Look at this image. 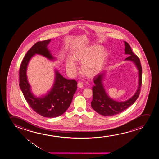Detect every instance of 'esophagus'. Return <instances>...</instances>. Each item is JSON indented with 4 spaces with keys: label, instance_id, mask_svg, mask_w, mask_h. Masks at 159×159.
<instances>
[{
    "label": "esophagus",
    "instance_id": "34e87169",
    "mask_svg": "<svg viewBox=\"0 0 159 159\" xmlns=\"http://www.w3.org/2000/svg\"><path fill=\"white\" fill-rule=\"evenodd\" d=\"M78 87L79 88H82V87H83V83H81V82L78 83Z\"/></svg>",
    "mask_w": 159,
    "mask_h": 159
}]
</instances>
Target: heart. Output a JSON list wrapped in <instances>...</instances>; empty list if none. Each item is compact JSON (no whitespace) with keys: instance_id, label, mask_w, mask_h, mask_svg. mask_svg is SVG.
I'll return each instance as SVG.
<instances>
[{"instance_id":"heart-1","label":"heart","mask_w":159,"mask_h":159,"mask_svg":"<svg viewBox=\"0 0 159 159\" xmlns=\"http://www.w3.org/2000/svg\"><path fill=\"white\" fill-rule=\"evenodd\" d=\"M107 52L102 46L93 45L87 47L79 48L73 53L72 59H67L66 68L69 74L74 75L77 68L75 63H82L81 72L89 78L96 76L104 67L107 61Z\"/></svg>"}]
</instances>
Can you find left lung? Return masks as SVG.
<instances>
[{"instance_id": "obj_1", "label": "left lung", "mask_w": 159, "mask_h": 159, "mask_svg": "<svg viewBox=\"0 0 159 159\" xmlns=\"http://www.w3.org/2000/svg\"><path fill=\"white\" fill-rule=\"evenodd\" d=\"M125 45V54L129 57L125 59V61L133 62L138 70L139 81L138 87L134 95L124 102H118L110 98L107 94L103 85V80L106 72L99 73L94 77L93 81L95 85L92 87L93 99L91 102V107L94 110L101 115L114 116L121 113L133 104L139 96L142 85L141 65L139 58L134 54L131 49L130 46L126 42L124 41Z\"/></svg>"}]
</instances>
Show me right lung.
I'll use <instances>...</instances> for the list:
<instances>
[{"instance_id": "right-lung-1", "label": "right lung", "mask_w": 159, "mask_h": 159, "mask_svg": "<svg viewBox=\"0 0 159 159\" xmlns=\"http://www.w3.org/2000/svg\"><path fill=\"white\" fill-rule=\"evenodd\" d=\"M50 41L51 39L38 42L28 51L20 67V87L34 111L44 117L55 118L62 115L70 107L78 83L74 79L64 78L55 69L54 82L52 89L46 95L37 97L32 93L26 75L29 62L35 55H41L51 61L56 60L48 49Z\"/></svg>"}]
</instances>
